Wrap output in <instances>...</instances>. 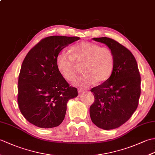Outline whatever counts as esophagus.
<instances>
[{
    "instance_id": "obj_1",
    "label": "esophagus",
    "mask_w": 155,
    "mask_h": 155,
    "mask_svg": "<svg viewBox=\"0 0 155 155\" xmlns=\"http://www.w3.org/2000/svg\"><path fill=\"white\" fill-rule=\"evenodd\" d=\"M84 91V88H78V93H83Z\"/></svg>"
}]
</instances>
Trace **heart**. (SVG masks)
<instances>
[{"mask_svg":"<svg viewBox=\"0 0 155 155\" xmlns=\"http://www.w3.org/2000/svg\"><path fill=\"white\" fill-rule=\"evenodd\" d=\"M83 65L84 73L74 81L76 85L88 87L96 82L108 80L113 71L114 56L111 49L90 42H82L72 47L70 54L61 53L57 58L59 72L64 79L72 81L78 74V66Z\"/></svg>","mask_w":155,"mask_h":155,"instance_id":"b5f03b06","label":"heart"}]
</instances>
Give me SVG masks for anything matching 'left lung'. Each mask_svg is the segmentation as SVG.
<instances>
[{"mask_svg": "<svg viewBox=\"0 0 155 155\" xmlns=\"http://www.w3.org/2000/svg\"><path fill=\"white\" fill-rule=\"evenodd\" d=\"M111 49L113 71L108 80L92 88L94 102L90 107L93 123L104 130L126 123L136 110L140 95V77L135 58L123 45L107 37L93 38Z\"/></svg>", "mask_w": 155, "mask_h": 155, "instance_id": "8db88e82", "label": "left lung"}]
</instances>
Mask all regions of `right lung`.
Listing matches in <instances>:
<instances>
[{
  "label": "right lung",
  "instance_id": "right-lung-1",
  "mask_svg": "<svg viewBox=\"0 0 155 155\" xmlns=\"http://www.w3.org/2000/svg\"><path fill=\"white\" fill-rule=\"evenodd\" d=\"M77 37L51 36L31 49L22 62L18 81V104L22 114L38 127L49 128L63 121L67 102L77 97L57 66L62 49Z\"/></svg>",
  "mask_w": 155,
  "mask_h": 155
}]
</instances>
